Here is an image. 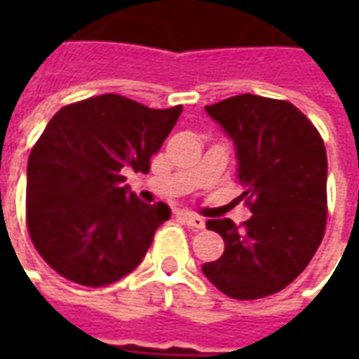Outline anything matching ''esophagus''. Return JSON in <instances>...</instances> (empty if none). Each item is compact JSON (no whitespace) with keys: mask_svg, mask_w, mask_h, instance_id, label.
<instances>
[{"mask_svg":"<svg viewBox=\"0 0 359 359\" xmlns=\"http://www.w3.org/2000/svg\"><path fill=\"white\" fill-rule=\"evenodd\" d=\"M180 217H182V221H184L188 226H192L196 231H202L203 226H205V221H203L202 217L194 215V213H180Z\"/></svg>","mask_w":359,"mask_h":359,"instance_id":"1","label":"esophagus"}]
</instances>
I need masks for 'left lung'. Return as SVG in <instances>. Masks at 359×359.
Masks as SVG:
<instances>
[{
	"label": "left lung",
	"mask_w": 359,
	"mask_h": 359,
	"mask_svg": "<svg viewBox=\"0 0 359 359\" xmlns=\"http://www.w3.org/2000/svg\"><path fill=\"white\" fill-rule=\"evenodd\" d=\"M205 111L233 140L236 177L252 217L205 225L225 241L223 256L202 271L236 300L283 290L306 269L327 221V151L317 128L292 103L241 94Z\"/></svg>",
	"instance_id": "8db88e82"
}]
</instances>
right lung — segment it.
Listing matches in <instances>:
<instances>
[{"mask_svg":"<svg viewBox=\"0 0 359 359\" xmlns=\"http://www.w3.org/2000/svg\"><path fill=\"white\" fill-rule=\"evenodd\" d=\"M180 111L103 94L51 117L28 157L27 223L38 254L61 277L95 288L140 265L171 210L142 202L125 172L149 171Z\"/></svg>","mask_w":359,"mask_h":359,"instance_id":"1","label":"right lung"}]
</instances>
